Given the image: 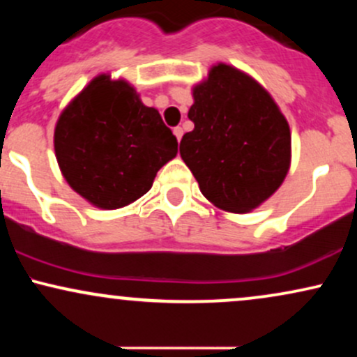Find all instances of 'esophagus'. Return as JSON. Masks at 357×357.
<instances>
[{
	"label": "esophagus",
	"mask_w": 357,
	"mask_h": 357,
	"mask_svg": "<svg viewBox=\"0 0 357 357\" xmlns=\"http://www.w3.org/2000/svg\"><path fill=\"white\" fill-rule=\"evenodd\" d=\"M173 132H174L176 139H178V141H181V137H183V129H181V127H174Z\"/></svg>",
	"instance_id": "obj_1"
}]
</instances>
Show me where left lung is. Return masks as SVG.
I'll return each instance as SVG.
<instances>
[{"label":"left lung","instance_id":"1","mask_svg":"<svg viewBox=\"0 0 357 357\" xmlns=\"http://www.w3.org/2000/svg\"><path fill=\"white\" fill-rule=\"evenodd\" d=\"M179 154L213 206L250 213L284 183L292 161V136L268 90L233 65L218 61L192 85Z\"/></svg>","mask_w":357,"mask_h":357}]
</instances>
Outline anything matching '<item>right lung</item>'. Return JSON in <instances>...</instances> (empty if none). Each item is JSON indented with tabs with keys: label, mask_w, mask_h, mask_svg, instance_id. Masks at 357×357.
I'll use <instances>...</instances> for the list:
<instances>
[{
	"label": "right lung",
	"mask_w": 357,
	"mask_h": 357,
	"mask_svg": "<svg viewBox=\"0 0 357 357\" xmlns=\"http://www.w3.org/2000/svg\"><path fill=\"white\" fill-rule=\"evenodd\" d=\"M53 147L65 181L85 202L117 210L144 196L178 154L158 109L126 79L93 77L61 110Z\"/></svg>",
	"instance_id": "1"
}]
</instances>
